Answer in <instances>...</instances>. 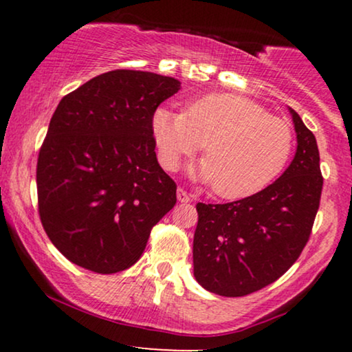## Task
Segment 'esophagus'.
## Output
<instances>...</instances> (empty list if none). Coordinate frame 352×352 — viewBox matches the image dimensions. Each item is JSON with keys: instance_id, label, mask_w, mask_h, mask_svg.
I'll return each instance as SVG.
<instances>
[{"instance_id": "34e87169", "label": "esophagus", "mask_w": 352, "mask_h": 352, "mask_svg": "<svg viewBox=\"0 0 352 352\" xmlns=\"http://www.w3.org/2000/svg\"><path fill=\"white\" fill-rule=\"evenodd\" d=\"M176 197H177V200L181 201V204H189V201L192 200V199H190V195L187 194V192H186L184 189H177V192H176Z\"/></svg>"}]
</instances>
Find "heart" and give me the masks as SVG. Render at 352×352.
Instances as JSON below:
<instances>
[{"instance_id": "obj_1", "label": "heart", "mask_w": 352, "mask_h": 352, "mask_svg": "<svg viewBox=\"0 0 352 352\" xmlns=\"http://www.w3.org/2000/svg\"><path fill=\"white\" fill-rule=\"evenodd\" d=\"M152 136L162 165L176 170L181 160L204 147L206 158L190 175L213 184L223 199H245L267 187L283 171L293 151V131L254 100L211 93L187 102L186 112L166 105L153 110Z\"/></svg>"}]
</instances>
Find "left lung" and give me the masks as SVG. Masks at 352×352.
Wrapping results in <instances>:
<instances>
[{
	"label": "left lung",
	"mask_w": 352,
	"mask_h": 352,
	"mask_svg": "<svg viewBox=\"0 0 352 352\" xmlns=\"http://www.w3.org/2000/svg\"><path fill=\"white\" fill-rule=\"evenodd\" d=\"M296 133L295 157L258 194L223 205L197 204L194 277L221 296H245L283 276L309 240L322 194L314 134L288 107Z\"/></svg>",
	"instance_id": "8db88e82"
}]
</instances>
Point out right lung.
<instances>
[{"label": "right lung", "instance_id": "1", "mask_svg": "<svg viewBox=\"0 0 352 352\" xmlns=\"http://www.w3.org/2000/svg\"><path fill=\"white\" fill-rule=\"evenodd\" d=\"M179 89L173 76L112 70L57 105L38 157V206L47 237L76 266L131 267L175 206L176 184L157 160L151 120Z\"/></svg>", "mask_w": 352, "mask_h": 352}]
</instances>
